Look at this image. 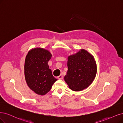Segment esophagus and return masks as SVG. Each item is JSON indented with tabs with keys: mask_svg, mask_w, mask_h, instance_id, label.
<instances>
[{
	"mask_svg": "<svg viewBox=\"0 0 123 123\" xmlns=\"http://www.w3.org/2000/svg\"><path fill=\"white\" fill-rule=\"evenodd\" d=\"M57 78H58L59 80H62V79L63 78V75H62L60 74V75L58 76Z\"/></svg>",
	"mask_w": 123,
	"mask_h": 123,
	"instance_id": "34e87169",
	"label": "esophagus"
}]
</instances>
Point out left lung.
<instances>
[{
	"instance_id": "left-lung-1",
	"label": "left lung",
	"mask_w": 123,
	"mask_h": 123,
	"mask_svg": "<svg viewBox=\"0 0 123 123\" xmlns=\"http://www.w3.org/2000/svg\"><path fill=\"white\" fill-rule=\"evenodd\" d=\"M68 70L64 80L70 89L78 92L92 83L97 73V65L92 55L84 49L68 57Z\"/></svg>"
}]
</instances>
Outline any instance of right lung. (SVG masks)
Returning a JSON list of instances; mask_svg holds the SVG:
<instances>
[{
  "mask_svg": "<svg viewBox=\"0 0 123 123\" xmlns=\"http://www.w3.org/2000/svg\"><path fill=\"white\" fill-rule=\"evenodd\" d=\"M51 57L49 51L41 48L31 49L26 56L25 80L29 88L37 95L47 94L57 80L53 76L48 65Z\"/></svg>",
  "mask_w": 123,
  "mask_h": 123,
  "instance_id": "obj_1",
  "label": "right lung"
}]
</instances>
